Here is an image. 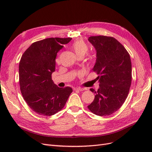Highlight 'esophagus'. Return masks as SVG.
<instances>
[{"mask_svg":"<svg viewBox=\"0 0 152 152\" xmlns=\"http://www.w3.org/2000/svg\"><path fill=\"white\" fill-rule=\"evenodd\" d=\"M75 90L79 91H82L84 90V88H81V87H77V88L75 89Z\"/></svg>","mask_w":152,"mask_h":152,"instance_id":"34e87169","label":"esophagus"}]
</instances>
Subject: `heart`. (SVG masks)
<instances>
[{
  "label": "heart",
  "mask_w": 152,
  "mask_h": 152,
  "mask_svg": "<svg viewBox=\"0 0 152 152\" xmlns=\"http://www.w3.org/2000/svg\"><path fill=\"white\" fill-rule=\"evenodd\" d=\"M71 48L79 58H83L85 56V54L87 53V51H88L89 49L87 44L82 40H78L77 41H75L72 44ZM57 61L58 62V59H57Z\"/></svg>",
  "instance_id": "heart-1"
}]
</instances>
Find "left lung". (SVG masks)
<instances>
[{
  "label": "left lung",
  "instance_id": "1",
  "mask_svg": "<svg viewBox=\"0 0 152 152\" xmlns=\"http://www.w3.org/2000/svg\"><path fill=\"white\" fill-rule=\"evenodd\" d=\"M89 42L96 51L93 70L99 76L97 91L93 88L94 99L87 106L91 112L99 116L110 115L121 107L129 91L132 65L127 50L112 37L91 36Z\"/></svg>",
  "mask_w": 152,
  "mask_h": 152
}]
</instances>
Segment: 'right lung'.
Returning <instances> with one entry per match:
<instances>
[{"label":"right lung","mask_w":152,"mask_h":152,"mask_svg":"<svg viewBox=\"0 0 152 152\" xmlns=\"http://www.w3.org/2000/svg\"><path fill=\"white\" fill-rule=\"evenodd\" d=\"M71 38H48L32 44L22 55L19 79L22 96L35 113L50 116L64 107L72 93L70 87L55 84L51 78L59 50Z\"/></svg>","instance_id":"obj_1"}]
</instances>
